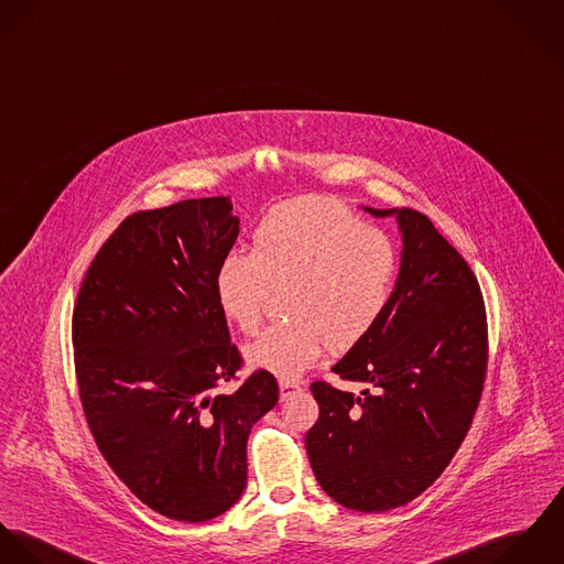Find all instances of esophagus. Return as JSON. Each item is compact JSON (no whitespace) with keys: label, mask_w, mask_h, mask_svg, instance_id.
Instances as JSON below:
<instances>
[{"label":"esophagus","mask_w":564,"mask_h":564,"mask_svg":"<svg viewBox=\"0 0 564 564\" xmlns=\"http://www.w3.org/2000/svg\"><path fill=\"white\" fill-rule=\"evenodd\" d=\"M299 391H301V384L294 382V380H281V382H279V395H281V400H288L290 395H294V393H299Z\"/></svg>","instance_id":"34e87169"}]
</instances>
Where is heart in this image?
<instances>
[{"label": "heart", "instance_id": "heart-1", "mask_svg": "<svg viewBox=\"0 0 564 564\" xmlns=\"http://www.w3.org/2000/svg\"><path fill=\"white\" fill-rule=\"evenodd\" d=\"M398 270L384 234L366 227L341 203L303 196L272 207L252 231L251 254H223L214 294L223 317L249 333L272 290L283 296L288 324L265 328L247 346L252 368L299 378L330 346L364 341L389 305Z\"/></svg>", "mask_w": 564, "mask_h": 564}]
</instances>
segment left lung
<instances>
[{"label": "left lung", "mask_w": 564, "mask_h": 564, "mask_svg": "<svg viewBox=\"0 0 564 564\" xmlns=\"http://www.w3.org/2000/svg\"><path fill=\"white\" fill-rule=\"evenodd\" d=\"M364 209L395 218L400 270L372 333L333 366L368 387L355 395L313 382L319 417L305 445L328 498L382 512L424 494L467 435L487 372V313L471 268L424 214Z\"/></svg>", "instance_id": "left-lung-1"}]
</instances>
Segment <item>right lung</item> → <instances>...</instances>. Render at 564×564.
Returning <instances> with one entry per match:
<instances>
[{"mask_svg": "<svg viewBox=\"0 0 564 564\" xmlns=\"http://www.w3.org/2000/svg\"><path fill=\"white\" fill-rule=\"evenodd\" d=\"M240 234L229 196L138 212L90 263L73 310L82 406L101 454L155 512L200 523L247 487V441L279 400L257 370H240L214 274Z\"/></svg>", "mask_w": 564, "mask_h": 564, "instance_id": "right-lung-1", "label": "right lung"}]
</instances>
